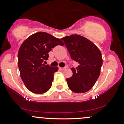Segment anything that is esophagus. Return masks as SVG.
Masks as SVG:
<instances>
[{
	"mask_svg": "<svg viewBox=\"0 0 124 124\" xmlns=\"http://www.w3.org/2000/svg\"><path fill=\"white\" fill-rule=\"evenodd\" d=\"M59 70H65L66 68H59Z\"/></svg>",
	"mask_w": 124,
	"mask_h": 124,
	"instance_id": "1",
	"label": "esophagus"
}]
</instances>
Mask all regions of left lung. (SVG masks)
I'll use <instances>...</instances> for the list:
<instances>
[{
    "label": "left lung",
    "instance_id": "obj_1",
    "mask_svg": "<svg viewBox=\"0 0 124 124\" xmlns=\"http://www.w3.org/2000/svg\"><path fill=\"white\" fill-rule=\"evenodd\" d=\"M71 59L79 63L72 67L73 75L66 79L72 92L83 93L93 87L100 74L103 64L101 53L92 41L79 35H71L62 38Z\"/></svg>",
    "mask_w": 124,
    "mask_h": 124
}]
</instances>
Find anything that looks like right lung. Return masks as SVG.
<instances>
[{
	"label": "right lung",
	"mask_w": 124,
	"mask_h": 124,
	"mask_svg": "<svg viewBox=\"0 0 124 124\" xmlns=\"http://www.w3.org/2000/svg\"><path fill=\"white\" fill-rule=\"evenodd\" d=\"M63 41L49 34L38 32L30 35L21 44L18 52V65L25 86L34 93L46 92L52 86L54 73L58 67L43 64L47 61L48 52Z\"/></svg>",
	"instance_id": "right-lung-1"
}]
</instances>
